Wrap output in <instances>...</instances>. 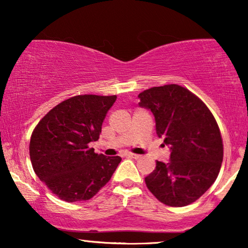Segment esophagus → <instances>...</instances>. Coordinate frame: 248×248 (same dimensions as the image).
I'll list each match as a JSON object with an SVG mask.
<instances>
[{"instance_id": "esophagus-1", "label": "esophagus", "mask_w": 248, "mask_h": 248, "mask_svg": "<svg viewBox=\"0 0 248 248\" xmlns=\"http://www.w3.org/2000/svg\"><path fill=\"white\" fill-rule=\"evenodd\" d=\"M126 157H127V158H133V159H139V158L141 157V155H134V154H126Z\"/></svg>"}]
</instances>
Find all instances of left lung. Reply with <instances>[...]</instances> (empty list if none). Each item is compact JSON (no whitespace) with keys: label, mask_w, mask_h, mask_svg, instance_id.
Wrapping results in <instances>:
<instances>
[{"label":"left lung","mask_w":248,"mask_h":248,"mask_svg":"<svg viewBox=\"0 0 248 248\" xmlns=\"http://www.w3.org/2000/svg\"><path fill=\"white\" fill-rule=\"evenodd\" d=\"M139 99V106L154 114L157 135L170 148V161H157L144 178L147 187L166 205L191 204L218 177L223 158L218 124L205 104L178 84L150 88Z\"/></svg>","instance_id":"left-lung-1"}]
</instances>
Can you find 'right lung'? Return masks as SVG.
I'll return each instance as SVG.
<instances>
[{
	"mask_svg": "<svg viewBox=\"0 0 248 248\" xmlns=\"http://www.w3.org/2000/svg\"><path fill=\"white\" fill-rule=\"evenodd\" d=\"M116 96L82 94L62 101L33 130L29 154L33 170L52 193L65 202L87 201L109 182L121 157L94 154L90 142Z\"/></svg>",
	"mask_w": 248,
	"mask_h": 248,
	"instance_id": "add662e5",
	"label": "right lung"
}]
</instances>
